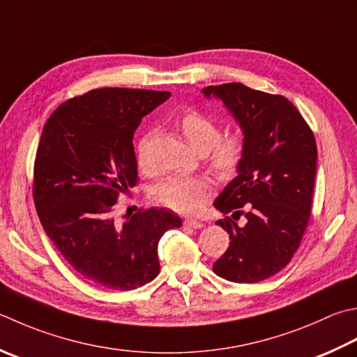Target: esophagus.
I'll use <instances>...</instances> for the list:
<instances>
[{
  "mask_svg": "<svg viewBox=\"0 0 357 357\" xmlns=\"http://www.w3.org/2000/svg\"><path fill=\"white\" fill-rule=\"evenodd\" d=\"M184 225H185L187 227H192V229H201L202 226H204V222L198 221V220H185Z\"/></svg>",
  "mask_w": 357,
  "mask_h": 357,
  "instance_id": "34e87169",
  "label": "esophagus"
}]
</instances>
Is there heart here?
<instances>
[{
    "mask_svg": "<svg viewBox=\"0 0 357 357\" xmlns=\"http://www.w3.org/2000/svg\"><path fill=\"white\" fill-rule=\"evenodd\" d=\"M181 130L187 142L198 153L208 151V164L218 173L229 174L238 167L244 155L241 132H229L220 138V125L199 111H187L181 121ZM149 139L150 136H145L137 146V164L144 172L149 170ZM212 188V179L207 176H169L155 185L153 195L160 204L179 213H197L204 206Z\"/></svg>",
    "mask_w": 357,
    "mask_h": 357,
    "instance_id": "heart-1",
    "label": "heart"
}]
</instances>
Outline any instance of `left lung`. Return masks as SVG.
Here are the masks:
<instances>
[{
  "mask_svg": "<svg viewBox=\"0 0 357 357\" xmlns=\"http://www.w3.org/2000/svg\"><path fill=\"white\" fill-rule=\"evenodd\" d=\"M216 97L240 123L244 155L236 176L213 206L230 215L216 221L229 248L213 272L235 283L275 275L300 246L311 215L317 145L308 123L283 96L225 83L202 89ZM243 214L244 225L236 222Z\"/></svg>",
  "mask_w": 357,
  "mask_h": 357,
  "instance_id": "obj_1",
  "label": "left lung"
}]
</instances>
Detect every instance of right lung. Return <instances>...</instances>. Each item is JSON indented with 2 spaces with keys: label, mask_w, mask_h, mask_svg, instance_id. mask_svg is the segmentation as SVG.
Returning a JSON list of instances; mask_svg holds the SVG:
<instances>
[{
  "label": "right lung",
  "mask_w": 357,
  "mask_h": 357,
  "mask_svg": "<svg viewBox=\"0 0 357 357\" xmlns=\"http://www.w3.org/2000/svg\"><path fill=\"white\" fill-rule=\"evenodd\" d=\"M169 91L100 88L54 111L33 165V202L46 235L88 280L130 291L159 274L158 243L179 216L146 208L114 220L119 195L137 183L132 136Z\"/></svg>",
  "instance_id": "obj_1"
}]
</instances>
